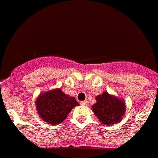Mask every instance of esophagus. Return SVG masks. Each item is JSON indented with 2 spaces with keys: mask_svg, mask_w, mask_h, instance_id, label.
Returning <instances> with one entry per match:
<instances>
[{
  "mask_svg": "<svg viewBox=\"0 0 158 158\" xmlns=\"http://www.w3.org/2000/svg\"><path fill=\"white\" fill-rule=\"evenodd\" d=\"M80 103H81V105H83V106H87V105H88V102H87V100H85V101H82Z\"/></svg>",
  "mask_w": 158,
  "mask_h": 158,
  "instance_id": "1",
  "label": "esophagus"
}]
</instances>
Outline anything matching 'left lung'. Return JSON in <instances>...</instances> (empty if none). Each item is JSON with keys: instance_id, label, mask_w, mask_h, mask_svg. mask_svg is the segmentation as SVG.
<instances>
[{"instance_id": "left-lung-1", "label": "left lung", "mask_w": 158, "mask_h": 158, "mask_svg": "<svg viewBox=\"0 0 158 158\" xmlns=\"http://www.w3.org/2000/svg\"><path fill=\"white\" fill-rule=\"evenodd\" d=\"M96 101L92 106V110L104 125L112 126L121 121L126 111L123 100L105 91L96 97Z\"/></svg>"}]
</instances>
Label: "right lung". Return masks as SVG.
Segmentation results:
<instances>
[{"mask_svg": "<svg viewBox=\"0 0 158 158\" xmlns=\"http://www.w3.org/2000/svg\"><path fill=\"white\" fill-rule=\"evenodd\" d=\"M39 115L48 124H60L66 119L75 106L79 104L74 97H69L60 89L41 94L36 100Z\"/></svg>", "mask_w": 158, "mask_h": 158, "instance_id": "obj_1", "label": "right lung"}]
</instances>
